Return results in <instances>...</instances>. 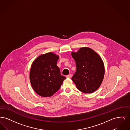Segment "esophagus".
<instances>
[{"instance_id": "esophagus-1", "label": "esophagus", "mask_w": 130, "mask_h": 130, "mask_svg": "<svg viewBox=\"0 0 130 130\" xmlns=\"http://www.w3.org/2000/svg\"><path fill=\"white\" fill-rule=\"evenodd\" d=\"M71 77H72V74H68L66 76V77H68V78H71Z\"/></svg>"}]
</instances>
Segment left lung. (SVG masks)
I'll list each match as a JSON object with an SVG mask.
<instances>
[{"label": "left lung", "instance_id": "left-lung-1", "mask_svg": "<svg viewBox=\"0 0 130 130\" xmlns=\"http://www.w3.org/2000/svg\"><path fill=\"white\" fill-rule=\"evenodd\" d=\"M76 70L72 79L77 89L84 93H92L99 88L104 76L103 62L99 55L88 47L72 53Z\"/></svg>", "mask_w": 130, "mask_h": 130}]
</instances>
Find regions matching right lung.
<instances>
[{
    "label": "right lung",
    "instance_id": "obj_1",
    "mask_svg": "<svg viewBox=\"0 0 130 130\" xmlns=\"http://www.w3.org/2000/svg\"><path fill=\"white\" fill-rule=\"evenodd\" d=\"M59 56L48 53L38 56L31 66L30 79L34 91L42 97L52 96L66 78L56 65Z\"/></svg>",
    "mask_w": 130,
    "mask_h": 130
}]
</instances>
